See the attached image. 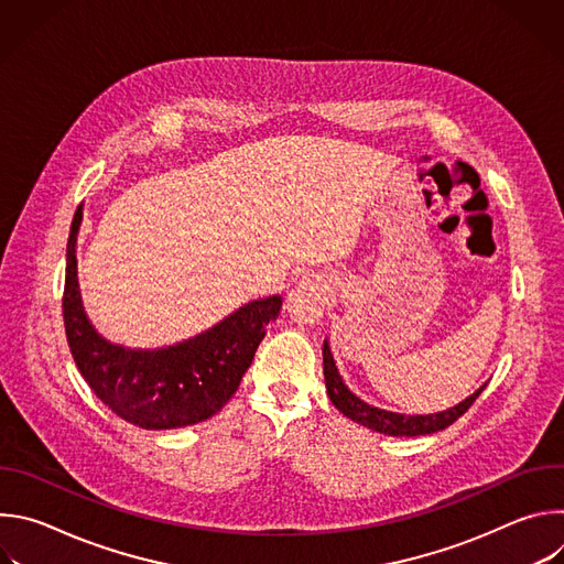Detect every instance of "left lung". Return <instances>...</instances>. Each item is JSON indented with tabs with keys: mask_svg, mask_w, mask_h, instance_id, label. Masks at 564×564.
Segmentation results:
<instances>
[{
	"mask_svg": "<svg viewBox=\"0 0 564 564\" xmlns=\"http://www.w3.org/2000/svg\"><path fill=\"white\" fill-rule=\"evenodd\" d=\"M324 377H326V388H328V397L335 404V409L339 413H344L348 420L383 433V435H392V437H417V435H431L437 431L448 429L455 420H459L468 409L473 401L479 397V392L485 390V386H479L473 394H468L464 401H459L457 406L446 409L442 413H431V415H404V413H392V411H383L377 406L366 404L364 399H359L346 383L344 377L337 370L335 357L330 352L328 339L324 341Z\"/></svg>",
	"mask_w": 564,
	"mask_h": 564,
	"instance_id": "8db88e82",
	"label": "left lung"
}]
</instances>
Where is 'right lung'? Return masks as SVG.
<instances>
[{"mask_svg": "<svg viewBox=\"0 0 564 564\" xmlns=\"http://www.w3.org/2000/svg\"><path fill=\"white\" fill-rule=\"evenodd\" d=\"M77 207L66 243L64 328L77 370L96 397L124 422L147 429H183L216 415L238 390L250 368L265 326L276 321L281 296L238 307L209 330L181 344L142 350L107 341L89 321L77 285Z\"/></svg>", "mask_w": 564, "mask_h": 564, "instance_id": "right-lung-1", "label": "right lung"}]
</instances>
